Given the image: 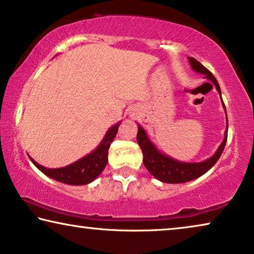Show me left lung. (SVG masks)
Here are the masks:
<instances>
[{
  "mask_svg": "<svg viewBox=\"0 0 254 254\" xmlns=\"http://www.w3.org/2000/svg\"><path fill=\"white\" fill-rule=\"evenodd\" d=\"M188 59L192 69L197 71V73L203 74L205 78L210 79V81L215 85V89H217L221 97L220 86H219V83L213 76V74H212L209 69H206V68L199 62H197L195 58H192V57H189ZM222 106H224V109L226 112L224 101H222ZM227 134H228V120H227V130L225 132V138L222 140L221 145L219 146L218 150L215 151L213 156L207 158L206 161L198 162V163H186V162H180L160 153L156 147L154 146V143L149 140L148 135L146 134V131L140 126H138L137 142L142 150L143 164H145L146 169L150 172V175H153L157 180L162 181V183L183 184L203 176L204 173L209 171L212 166L217 163V161L219 160V157L221 156L222 151H224V148L226 146Z\"/></svg>",
  "mask_w": 254,
  "mask_h": 254,
  "instance_id": "left-lung-1",
  "label": "left lung"
}]
</instances>
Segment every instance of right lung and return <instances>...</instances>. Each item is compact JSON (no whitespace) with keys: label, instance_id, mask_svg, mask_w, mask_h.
Returning a JSON list of instances; mask_svg holds the SVG:
<instances>
[{"label":"right lung","instance_id":"add662e5","mask_svg":"<svg viewBox=\"0 0 254 254\" xmlns=\"http://www.w3.org/2000/svg\"><path fill=\"white\" fill-rule=\"evenodd\" d=\"M120 124L121 123L119 122L109 128L104 137L103 141L99 143V146L92 153L82 157L81 160L76 161L73 164L65 166V168L48 169L40 165L39 163H36L32 157L29 158L40 171H42L44 175L52 178V179L59 181V183L75 185V186L88 185L92 183L104 171L105 166L107 165L108 149L111 147L113 140L115 138Z\"/></svg>","mask_w":254,"mask_h":254}]
</instances>
